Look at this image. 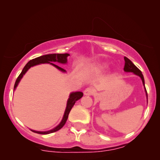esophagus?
I'll return each instance as SVG.
<instances>
[{"label":"esophagus","mask_w":160,"mask_h":160,"mask_svg":"<svg viewBox=\"0 0 160 160\" xmlns=\"http://www.w3.org/2000/svg\"><path fill=\"white\" fill-rule=\"evenodd\" d=\"M84 95H93V94H94L93 89H92L91 87H87V88L84 89Z\"/></svg>","instance_id":"esophagus-1"}]
</instances>
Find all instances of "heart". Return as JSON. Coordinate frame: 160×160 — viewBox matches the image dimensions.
<instances>
[{
  "label": "heart",
  "instance_id": "b5f03b06",
  "mask_svg": "<svg viewBox=\"0 0 160 160\" xmlns=\"http://www.w3.org/2000/svg\"><path fill=\"white\" fill-rule=\"evenodd\" d=\"M102 65H98L97 66V69H99V70H100V69H102Z\"/></svg>",
  "mask_w": 160,
  "mask_h": 160
}]
</instances>
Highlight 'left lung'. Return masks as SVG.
<instances>
[{
    "mask_svg": "<svg viewBox=\"0 0 160 160\" xmlns=\"http://www.w3.org/2000/svg\"><path fill=\"white\" fill-rule=\"evenodd\" d=\"M124 61H125V62H124V71L125 72H132V73L135 74V75L138 76L139 77L141 78L142 82H143V84L144 86V88H145V91H146V98H147V99H148L147 92H146V87H145V82H144V78H143V74H142V72L140 71V70L138 68L135 66L134 64H133L132 61L129 60L128 58L124 57Z\"/></svg>",
    "mask_w": 160,
    "mask_h": 160,
    "instance_id": "8db88e82",
    "label": "left lung"
}]
</instances>
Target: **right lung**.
Returning <instances> with one entry per match:
<instances>
[{
    "instance_id": "add662e5",
    "label": "right lung",
    "mask_w": 160,
    "mask_h": 160,
    "mask_svg": "<svg viewBox=\"0 0 160 160\" xmlns=\"http://www.w3.org/2000/svg\"><path fill=\"white\" fill-rule=\"evenodd\" d=\"M69 55L70 54H67V53H65V54H46V55L38 57V58H36L35 59H32V60H30L29 62H28L27 64L25 65V66L24 67V68L22 69V71L21 73L19 74V76L17 77L16 82H15V84H14V90H15V89H16L17 85H18L19 82H20L21 78H22V76L24 75H25V73H26V72L28 71V69H29L30 68L34 66V65L41 64V63H49V64L53 65V66L57 68H58V70H60V71H62V72H65L66 71L65 70L62 68H60V66H58V65L54 64V63H52V62H58L59 63H62V64H65V63H67V61H68L67 58ZM82 96H83V93L82 92H72L70 94L69 98H68V102H67L66 108H65V111L64 115H63L62 121H61L60 123L56 127V128H54V129H52V130H51L45 131V132H40V131H36V130H31V131H32V132H34L36 133H38V134L47 135V134H49V133L57 132V131L60 130V129L65 125V122H66L67 119H68V114H69L70 111H71V108H73V106H74V104H75L76 101H77L78 100H79L80 98H82Z\"/></svg>"
}]
</instances>
